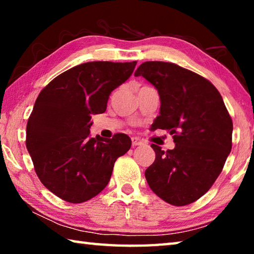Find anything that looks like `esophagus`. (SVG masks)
Masks as SVG:
<instances>
[{"mask_svg": "<svg viewBox=\"0 0 254 254\" xmlns=\"http://www.w3.org/2000/svg\"><path fill=\"white\" fill-rule=\"evenodd\" d=\"M143 141H141L139 137H132V145L133 147H136V145H142Z\"/></svg>", "mask_w": 254, "mask_h": 254, "instance_id": "1", "label": "esophagus"}]
</instances>
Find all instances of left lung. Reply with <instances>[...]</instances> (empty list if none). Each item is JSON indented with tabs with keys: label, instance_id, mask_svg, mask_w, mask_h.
Returning a JSON list of instances; mask_svg holds the SVG:
<instances>
[{
	"label": "left lung",
	"instance_id": "obj_1",
	"mask_svg": "<svg viewBox=\"0 0 254 254\" xmlns=\"http://www.w3.org/2000/svg\"><path fill=\"white\" fill-rule=\"evenodd\" d=\"M158 89L160 115L153 127L168 131L175 148L151 144L156 160L145 170L152 191L174 206L205 195L232 149L233 122L220 92L205 77L173 63L145 62L135 70Z\"/></svg>",
	"mask_w": 254,
	"mask_h": 254
}]
</instances>
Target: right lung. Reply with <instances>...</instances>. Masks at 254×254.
I'll return each mask as SVG.
<instances>
[{
  "label": "right lung",
  "mask_w": 254,
  "mask_h": 254,
  "mask_svg": "<svg viewBox=\"0 0 254 254\" xmlns=\"http://www.w3.org/2000/svg\"><path fill=\"white\" fill-rule=\"evenodd\" d=\"M136 62H91L58 75L38 95L25 145L44 186L63 200L87 201L109 184L114 163L131 139L92 137V114L106 111L109 96L132 75Z\"/></svg>",
  "instance_id": "add662e5"
}]
</instances>
